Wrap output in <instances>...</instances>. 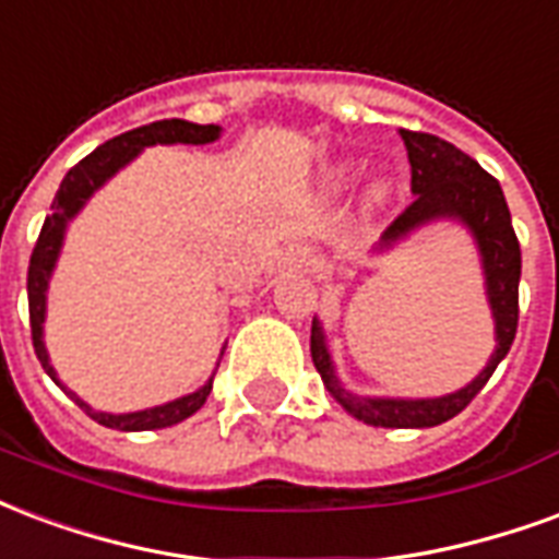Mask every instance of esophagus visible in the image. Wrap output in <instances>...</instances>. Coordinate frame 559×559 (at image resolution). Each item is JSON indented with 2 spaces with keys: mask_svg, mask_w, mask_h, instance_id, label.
I'll use <instances>...</instances> for the list:
<instances>
[{
  "mask_svg": "<svg viewBox=\"0 0 559 559\" xmlns=\"http://www.w3.org/2000/svg\"><path fill=\"white\" fill-rule=\"evenodd\" d=\"M283 262L288 264L292 271H312V267H316V250L307 247V243H295V247L285 250Z\"/></svg>",
  "mask_w": 559,
  "mask_h": 559,
  "instance_id": "obj_1",
  "label": "esophagus"
}]
</instances>
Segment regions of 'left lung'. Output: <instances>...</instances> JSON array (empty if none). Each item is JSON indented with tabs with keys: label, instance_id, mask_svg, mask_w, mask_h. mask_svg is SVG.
I'll return each mask as SVG.
<instances>
[{
	"label": "left lung",
	"instance_id": "1",
	"mask_svg": "<svg viewBox=\"0 0 559 559\" xmlns=\"http://www.w3.org/2000/svg\"><path fill=\"white\" fill-rule=\"evenodd\" d=\"M411 163V202L384 231V243H393L402 235H408L414 226L435 217H459L474 231L479 252H483V267H486L488 300L495 312L497 348L488 366L479 372L476 381L441 399H419V402H399V399H357L345 393L330 366L328 345L321 336L319 321L312 324L309 336V352L312 364L319 369L321 381L336 396L342 408L364 419L369 426L381 429H429L441 426L455 414H462L476 393L488 384L495 374L497 364L507 357L509 345L519 330V280H521V247L512 229L507 199L497 185L495 175H488L479 163L455 148L452 142L431 136L423 130H399Z\"/></svg>",
	"mask_w": 559,
	"mask_h": 559
}]
</instances>
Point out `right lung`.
I'll return each mask as SVG.
<instances>
[{"mask_svg": "<svg viewBox=\"0 0 559 559\" xmlns=\"http://www.w3.org/2000/svg\"><path fill=\"white\" fill-rule=\"evenodd\" d=\"M219 136L217 124H193V121H181V118H163V121H154V124H142L136 130H128L116 140L97 145L88 157L73 166L71 173L64 175V181L59 185V193H56V202H52V214H47L44 226H40V235L35 240V250H32V259H28V324H32V345H35V354H38L40 366L52 374V381L59 384V378L52 372L50 360H47V348H44V340H40V324H44V300H47V280H50L52 264H56V255H59V247H62L64 223L83 207V202L88 195L95 193L97 187L107 181L109 175L118 173L128 160H133L145 145H169V142H187V145H205V142H214ZM62 386V384H59ZM207 393H211V381H207L202 390H195L190 396L175 399L169 405H160V408L136 411V414H100V411H92L85 405L83 399L71 396L80 408L88 414L92 419H97L100 426L107 429H121V431H151V429H166V426H175L181 423L190 414L205 405Z\"/></svg>", "mask_w": 559, "mask_h": 559, "instance_id": "add662e5", "label": "right lung"}]
</instances>
